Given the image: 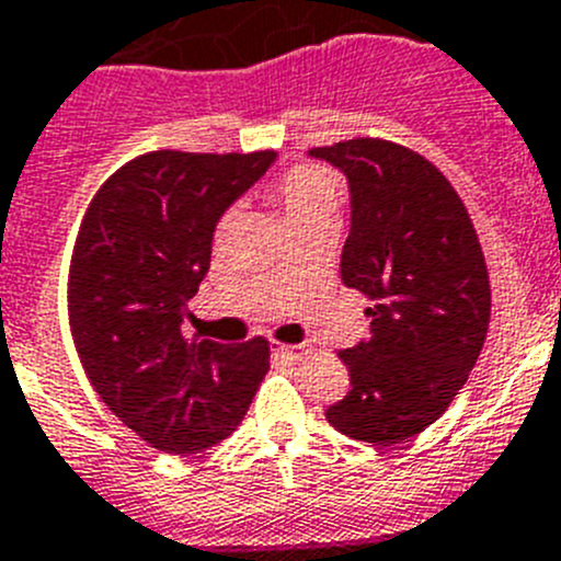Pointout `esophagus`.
<instances>
[{
	"instance_id": "34e87169",
	"label": "esophagus",
	"mask_w": 561,
	"mask_h": 561,
	"mask_svg": "<svg viewBox=\"0 0 561 561\" xmlns=\"http://www.w3.org/2000/svg\"><path fill=\"white\" fill-rule=\"evenodd\" d=\"M307 352H310L307 345H282V343L271 345V354H274V357H282V359H301Z\"/></svg>"
}]
</instances>
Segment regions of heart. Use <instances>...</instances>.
Returning a JSON list of instances; mask_svg holds the SVG:
<instances>
[{"mask_svg": "<svg viewBox=\"0 0 561 561\" xmlns=\"http://www.w3.org/2000/svg\"><path fill=\"white\" fill-rule=\"evenodd\" d=\"M274 196L279 198L287 221L298 232V229H307L312 224L334 221L343 191H340V180L332 171L316 165V162H301V165H293L279 176V182L274 185ZM234 216H238L234 209L224 213L221 221H218V234L229 232Z\"/></svg>", "mask_w": 561, "mask_h": 561, "instance_id": "1", "label": "heart"}]
</instances>
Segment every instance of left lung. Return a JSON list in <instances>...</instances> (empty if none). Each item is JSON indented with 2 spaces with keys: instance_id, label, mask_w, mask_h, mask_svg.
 <instances>
[{
  "instance_id": "obj_1",
  "label": "left lung",
  "mask_w": 561,
  "mask_h": 561,
  "mask_svg": "<svg viewBox=\"0 0 561 561\" xmlns=\"http://www.w3.org/2000/svg\"><path fill=\"white\" fill-rule=\"evenodd\" d=\"M348 180L345 287L374 305L370 337L340 352L352 390L327 410L345 437L396 446L432 426L481 354L490 276L473 221L426 157L381 138L312 149Z\"/></svg>"
}]
</instances>
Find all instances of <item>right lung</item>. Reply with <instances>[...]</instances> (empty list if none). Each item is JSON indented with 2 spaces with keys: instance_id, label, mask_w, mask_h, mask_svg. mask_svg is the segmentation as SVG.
<instances>
[{
  "instance_id": "right-lung-1",
  "label": "right lung",
  "mask_w": 561,
  "mask_h": 561,
  "mask_svg": "<svg viewBox=\"0 0 561 561\" xmlns=\"http://www.w3.org/2000/svg\"><path fill=\"white\" fill-rule=\"evenodd\" d=\"M276 151L129 160L96 191L68 271V323L99 399L151 448L196 454L234 432L268 374V340L185 337L213 232Z\"/></svg>"
}]
</instances>
